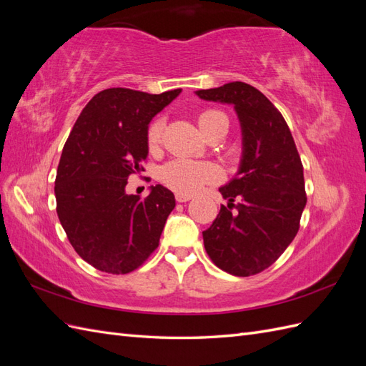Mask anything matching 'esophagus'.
<instances>
[{"instance_id": "1", "label": "esophagus", "mask_w": 366, "mask_h": 366, "mask_svg": "<svg viewBox=\"0 0 366 366\" xmlns=\"http://www.w3.org/2000/svg\"><path fill=\"white\" fill-rule=\"evenodd\" d=\"M175 200L179 202V203H186V202L192 200V197H191V195H187V194H180V192H177V194H175Z\"/></svg>"}]
</instances>
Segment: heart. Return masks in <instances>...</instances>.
Segmentation results:
<instances>
[{
    "instance_id": "1",
    "label": "heart",
    "mask_w": 366,
    "mask_h": 366,
    "mask_svg": "<svg viewBox=\"0 0 366 366\" xmlns=\"http://www.w3.org/2000/svg\"><path fill=\"white\" fill-rule=\"evenodd\" d=\"M198 127L209 137L215 131L227 128V117L218 109H204L197 117ZM163 120L157 119L148 129V147L156 151L163 136ZM221 172L215 164L207 162H195L189 159H174L166 163L160 171L162 182L180 194H197L206 184L219 180Z\"/></svg>"
}]
</instances>
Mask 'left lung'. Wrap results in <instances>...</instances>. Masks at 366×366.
Returning a JSON list of instances; mask_svg holds the SVG:
<instances>
[{
    "label": "left lung",
    "mask_w": 366,
    "mask_h": 366,
    "mask_svg": "<svg viewBox=\"0 0 366 366\" xmlns=\"http://www.w3.org/2000/svg\"><path fill=\"white\" fill-rule=\"evenodd\" d=\"M195 94L234 105L242 136L238 172L219 187L229 203L203 232L206 252L230 274H257L281 257L299 230L307 203L301 157L282 114L254 86L235 81Z\"/></svg>",
    "instance_id": "left-lung-1"
}]
</instances>
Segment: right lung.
<instances>
[{
  "label": "right lung",
  "instance_id": "right-lung-1",
  "mask_svg": "<svg viewBox=\"0 0 366 366\" xmlns=\"http://www.w3.org/2000/svg\"><path fill=\"white\" fill-rule=\"evenodd\" d=\"M180 93L108 88L85 105L65 142L56 212L77 254L97 270L129 273L159 246L174 194L156 184L140 200L125 187L148 157L149 122Z\"/></svg>",
  "mask_w": 366,
  "mask_h": 366
}]
</instances>
